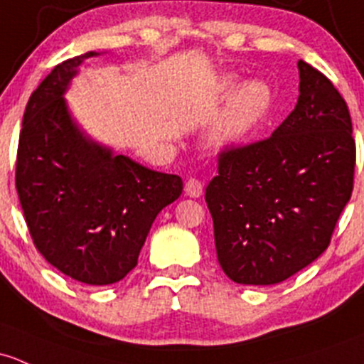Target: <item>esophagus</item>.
Returning a JSON list of instances; mask_svg holds the SVG:
<instances>
[{
  "label": "esophagus",
  "mask_w": 364,
  "mask_h": 364,
  "mask_svg": "<svg viewBox=\"0 0 364 364\" xmlns=\"http://www.w3.org/2000/svg\"><path fill=\"white\" fill-rule=\"evenodd\" d=\"M202 192H204V185H202V183L198 181V179L190 178L188 181L185 183V193L188 195V197L198 198L202 195Z\"/></svg>",
  "instance_id": "esophagus-1"
}]
</instances>
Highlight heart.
<instances>
[{"mask_svg": "<svg viewBox=\"0 0 364 364\" xmlns=\"http://www.w3.org/2000/svg\"><path fill=\"white\" fill-rule=\"evenodd\" d=\"M218 94L231 97L213 125L211 141L216 146L230 148L246 143L272 114L274 90L263 80L240 83L237 75H227L218 83Z\"/></svg>", "mask_w": 364, "mask_h": 364, "instance_id": "b5f03b06", "label": "heart"}]
</instances>
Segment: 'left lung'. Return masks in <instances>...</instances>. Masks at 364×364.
<instances>
[{
  "label": "left lung",
  "instance_id": "obj_1",
  "mask_svg": "<svg viewBox=\"0 0 364 364\" xmlns=\"http://www.w3.org/2000/svg\"><path fill=\"white\" fill-rule=\"evenodd\" d=\"M298 101L272 136L220 156L205 188L223 272L270 286L316 262L353 193L355 144L333 83L298 63Z\"/></svg>",
  "mask_w": 364,
  "mask_h": 364
}]
</instances>
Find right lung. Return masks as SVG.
I'll list each match as a JSON object with an SVG mask.
<instances>
[{
	"label": "right lung",
	"instance_id": "1",
	"mask_svg": "<svg viewBox=\"0 0 364 364\" xmlns=\"http://www.w3.org/2000/svg\"><path fill=\"white\" fill-rule=\"evenodd\" d=\"M89 52L55 66L31 94L17 151L18 198L36 250L90 286L137 265L153 221L183 192L179 176L151 171L95 141L66 101Z\"/></svg>",
	"mask_w": 364,
	"mask_h": 364
}]
</instances>
